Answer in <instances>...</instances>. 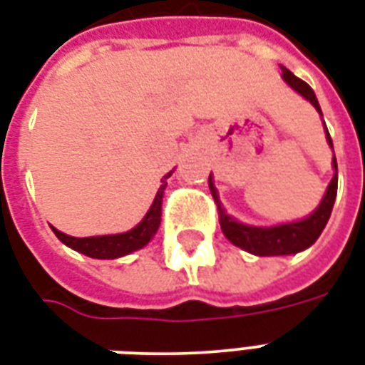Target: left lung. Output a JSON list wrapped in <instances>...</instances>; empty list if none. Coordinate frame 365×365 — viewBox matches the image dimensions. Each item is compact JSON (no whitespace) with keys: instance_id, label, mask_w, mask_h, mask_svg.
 <instances>
[{"instance_id":"obj_1","label":"left lung","mask_w":365,"mask_h":365,"mask_svg":"<svg viewBox=\"0 0 365 365\" xmlns=\"http://www.w3.org/2000/svg\"><path fill=\"white\" fill-rule=\"evenodd\" d=\"M283 71V80L293 88L294 91H299L300 96L312 103L314 107L318 108V113L322 115V108L316 99L314 90L304 82L297 78L291 71L282 68ZM327 130V128H325ZM327 141L333 147L331 135L327 132ZM333 168H335V176L327 185L324 199L319 202V207L314 210L306 220L300 222H291V224H282V226L274 227H255V226H245L239 224L233 218H230L226 210L222 208L218 201V191L214 187L212 178H208V187L212 193L214 201L218 205V216H220V227L230 241L235 247H241L250 255H257V257H282V255H297L300 250L308 249L310 245L316 243V239L322 235L325 224L331 216L333 210V202L337 197V160L333 158Z\"/></svg>"}]
</instances>
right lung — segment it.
I'll list each match as a JSON object with an SVG mask.
<instances>
[{"instance_id":"1","label":"right lung","mask_w":365,"mask_h":365,"mask_svg":"<svg viewBox=\"0 0 365 365\" xmlns=\"http://www.w3.org/2000/svg\"><path fill=\"white\" fill-rule=\"evenodd\" d=\"M160 180V187H158L155 201H153L149 212L145 214V218L139 222L138 226L130 230L126 233H118V235H99V237H71L66 233L59 232L53 227L55 235L71 249L82 252L86 257L91 258H118L124 255H130L133 250L145 247L153 239V235L157 233L158 226H160V207H163V193L166 187V178Z\"/></svg>"}]
</instances>
